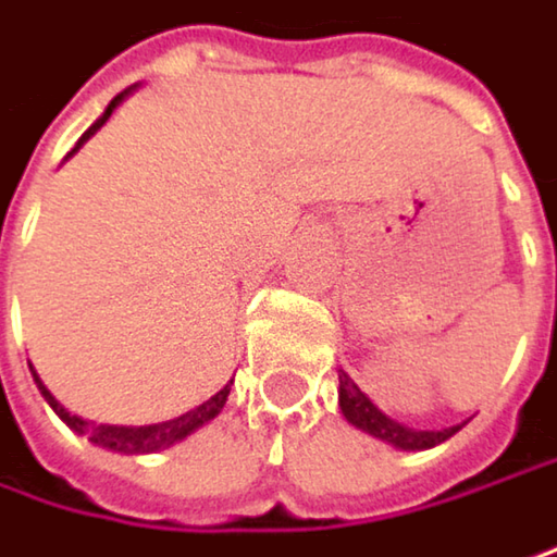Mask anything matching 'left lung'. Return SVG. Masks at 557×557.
<instances>
[{
  "label": "left lung",
  "instance_id": "left-lung-1",
  "mask_svg": "<svg viewBox=\"0 0 557 557\" xmlns=\"http://www.w3.org/2000/svg\"><path fill=\"white\" fill-rule=\"evenodd\" d=\"M337 405H341V414L347 418V424L360 428L363 433L376 436V440L395 446V449H430V446H436V443H443V440H449L453 433L462 430V424L446 430H414L392 421L360 392V385L350 380L344 370H337Z\"/></svg>",
  "mask_w": 557,
  "mask_h": 557
}]
</instances>
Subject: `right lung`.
Segmentation results:
<instances>
[{
	"label": "right lung",
	"instance_id": "obj_1",
	"mask_svg": "<svg viewBox=\"0 0 557 557\" xmlns=\"http://www.w3.org/2000/svg\"><path fill=\"white\" fill-rule=\"evenodd\" d=\"M136 88V85H133ZM133 88L127 91H121L108 108H104V114L91 124V127L82 133V139L76 143V149L88 139V136H95V129L104 127V121L114 114V108L127 98ZM73 149V152H76ZM70 152V156H73ZM30 376L37 382V388H40V395L47 398V405L60 414V421L66 424L70 430H76L82 436H88L95 446H101V449H114V453H124V456H139V453H156V449H169L172 443H181L184 436H190L197 428H203V424H210L220 411H223V405H226L228 398V385H223L213 398H207L203 405H197L194 411H187V414H181L175 421H162V424H149V428H117V424H91V421H85V418H78V414H70L53 395H50V388L40 382V376L34 373V367H30Z\"/></svg>",
	"mask_w": 557,
	"mask_h": 557
}]
</instances>
